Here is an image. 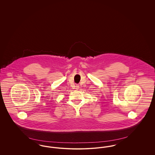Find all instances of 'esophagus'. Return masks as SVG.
<instances>
[{"instance_id": "esophagus-1", "label": "esophagus", "mask_w": 155, "mask_h": 155, "mask_svg": "<svg viewBox=\"0 0 155 155\" xmlns=\"http://www.w3.org/2000/svg\"><path fill=\"white\" fill-rule=\"evenodd\" d=\"M80 88V86L78 85V84H77L76 85H75V88L76 89H78Z\"/></svg>"}]
</instances>
